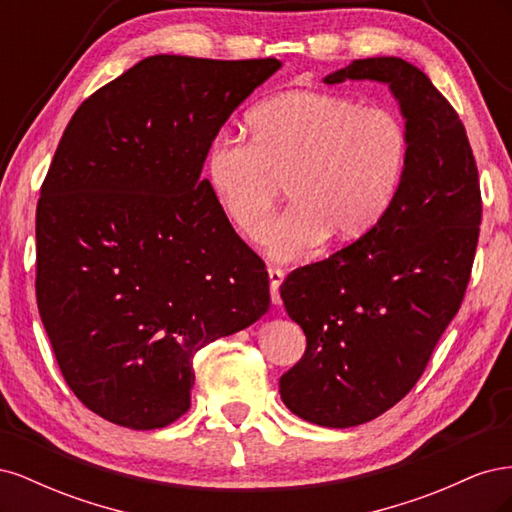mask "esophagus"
Here are the masks:
<instances>
[{
    "mask_svg": "<svg viewBox=\"0 0 512 512\" xmlns=\"http://www.w3.org/2000/svg\"><path fill=\"white\" fill-rule=\"evenodd\" d=\"M284 282V271L271 267L269 269V288H271V303L273 305H280L282 297H280V286Z\"/></svg>",
    "mask_w": 512,
    "mask_h": 512,
    "instance_id": "esophagus-1",
    "label": "esophagus"
}]
</instances>
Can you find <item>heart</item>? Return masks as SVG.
Listing matches in <instances>:
<instances>
[{
	"instance_id": "heart-1",
	"label": "heart",
	"mask_w": 512,
	"mask_h": 512,
	"mask_svg": "<svg viewBox=\"0 0 512 512\" xmlns=\"http://www.w3.org/2000/svg\"><path fill=\"white\" fill-rule=\"evenodd\" d=\"M247 145L218 134L205 181L241 235L258 239L282 198L292 205L265 235L275 260L307 256L327 239L354 241L391 207L408 164V130L389 108L327 91H286L247 117Z\"/></svg>"
}]
</instances>
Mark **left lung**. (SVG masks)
Masks as SVG:
<instances>
[{
    "instance_id": "obj_1",
    "label": "left lung",
    "mask_w": 512,
    "mask_h": 512,
    "mask_svg": "<svg viewBox=\"0 0 512 512\" xmlns=\"http://www.w3.org/2000/svg\"><path fill=\"white\" fill-rule=\"evenodd\" d=\"M389 87L408 130V164L391 207L363 237L280 288L305 333L280 378L307 423L354 427L393 408L425 371L459 312L478 243L480 188L468 134L427 76L399 57L354 59L322 83Z\"/></svg>"
}]
</instances>
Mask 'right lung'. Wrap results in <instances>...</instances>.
I'll list each match as a JSON object with an SVG mask.
<instances>
[{
	"label": "right lung",
	"mask_w": 512,
	"mask_h": 512,
	"mask_svg": "<svg viewBox=\"0 0 512 512\" xmlns=\"http://www.w3.org/2000/svg\"><path fill=\"white\" fill-rule=\"evenodd\" d=\"M277 59L153 55L70 119L36 211V297L72 393L115 425L190 408L194 354L269 309V275L200 179Z\"/></svg>",
	"instance_id": "right-lung-1"
}]
</instances>
